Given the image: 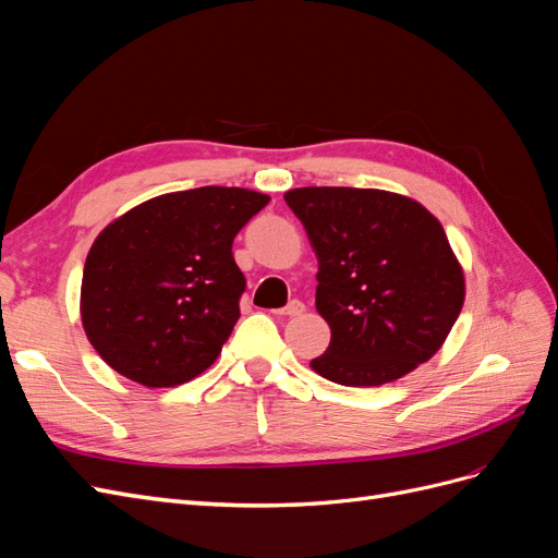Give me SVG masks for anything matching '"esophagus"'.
<instances>
[{
  "label": "esophagus",
  "mask_w": 558,
  "mask_h": 558,
  "mask_svg": "<svg viewBox=\"0 0 558 558\" xmlns=\"http://www.w3.org/2000/svg\"><path fill=\"white\" fill-rule=\"evenodd\" d=\"M302 312H305V305H302L300 300H291L286 307L275 310V314H279V316H300Z\"/></svg>",
  "instance_id": "obj_1"
}]
</instances>
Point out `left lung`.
<instances>
[{"label": "left lung", "mask_w": 558, "mask_h": 558, "mask_svg": "<svg viewBox=\"0 0 558 558\" xmlns=\"http://www.w3.org/2000/svg\"><path fill=\"white\" fill-rule=\"evenodd\" d=\"M316 253V312L330 326L310 363L342 386H381L430 361L459 318L465 275L421 202L377 189L283 193Z\"/></svg>", "instance_id": "left-lung-1"}]
</instances>
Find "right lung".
<instances>
[{"mask_svg": "<svg viewBox=\"0 0 558 558\" xmlns=\"http://www.w3.org/2000/svg\"><path fill=\"white\" fill-rule=\"evenodd\" d=\"M269 202L248 189L165 193L97 234L81 281V324L102 361L146 388L195 379L240 318L238 232Z\"/></svg>", "mask_w": 558, "mask_h": 558, "instance_id": "1", "label": "right lung"}]
</instances>
